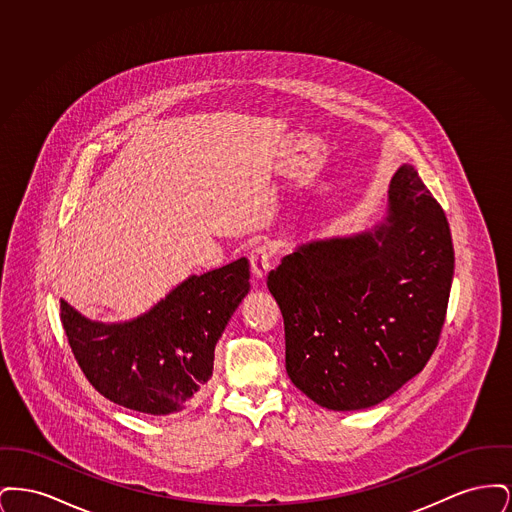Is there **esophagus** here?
I'll return each instance as SVG.
<instances>
[{"instance_id": "obj_1", "label": "esophagus", "mask_w": 512, "mask_h": 512, "mask_svg": "<svg viewBox=\"0 0 512 512\" xmlns=\"http://www.w3.org/2000/svg\"><path fill=\"white\" fill-rule=\"evenodd\" d=\"M249 263H251V270L255 278H265L270 265H272V249L268 245H257L251 249L249 253Z\"/></svg>"}]
</instances>
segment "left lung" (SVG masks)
I'll return each mask as SVG.
<instances>
[{
    "mask_svg": "<svg viewBox=\"0 0 512 512\" xmlns=\"http://www.w3.org/2000/svg\"><path fill=\"white\" fill-rule=\"evenodd\" d=\"M384 222L299 245L268 272L297 390L332 411L368 409L438 347L453 282L449 222L413 165L390 182Z\"/></svg>",
    "mask_w": 512,
    "mask_h": 512,
    "instance_id": "obj_1",
    "label": "left lung"
}]
</instances>
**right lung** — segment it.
<instances>
[{
	"label": "right lung",
	"mask_w": 512,
	"mask_h": 512,
	"mask_svg": "<svg viewBox=\"0 0 512 512\" xmlns=\"http://www.w3.org/2000/svg\"><path fill=\"white\" fill-rule=\"evenodd\" d=\"M249 292V261L190 276L146 315L103 324L67 301L61 322L84 376L109 401L138 413H178L213 376L215 345Z\"/></svg>",
	"instance_id": "1"
}]
</instances>
